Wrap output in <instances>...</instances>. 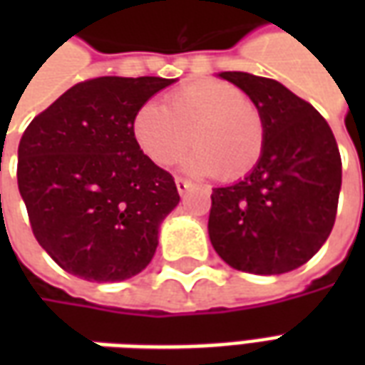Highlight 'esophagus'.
Here are the masks:
<instances>
[{"label":"esophagus","mask_w":365,"mask_h":365,"mask_svg":"<svg viewBox=\"0 0 365 365\" xmlns=\"http://www.w3.org/2000/svg\"><path fill=\"white\" fill-rule=\"evenodd\" d=\"M175 187L180 191V195H185L193 187V183L190 180H185V178H175Z\"/></svg>","instance_id":"34e87169"}]
</instances>
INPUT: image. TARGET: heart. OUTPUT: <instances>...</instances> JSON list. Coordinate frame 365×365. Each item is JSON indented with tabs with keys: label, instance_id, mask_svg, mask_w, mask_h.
Here are the masks:
<instances>
[{
	"label": "heart",
	"instance_id": "heart-1",
	"mask_svg": "<svg viewBox=\"0 0 365 365\" xmlns=\"http://www.w3.org/2000/svg\"><path fill=\"white\" fill-rule=\"evenodd\" d=\"M133 136L156 166H174L191 144L183 168L195 175L238 180L260 162L266 127L260 109L225 82L203 80L182 86L164 107L144 103L135 113Z\"/></svg>",
	"mask_w": 365,
	"mask_h": 365
}]
</instances>
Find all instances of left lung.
Wrapping results in <instances>:
<instances>
[{
  "instance_id": "1",
  "label": "left lung",
  "mask_w": 365,
  "mask_h": 365,
  "mask_svg": "<svg viewBox=\"0 0 365 365\" xmlns=\"http://www.w3.org/2000/svg\"><path fill=\"white\" fill-rule=\"evenodd\" d=\"M260 109L266 144L242 182L211 193L209 238L230 268L277 275L303 266L334 227L342 160L329 123L269 78L221 72Z\"/></svg>"
}]
</instances>
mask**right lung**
Returning a JSON list of instances; mask_svg holds the SVG:
<instances>
[{
    "mask_svg": "<svg viewBox=\"0 0 365 365\" xmlns=\"http://www.w3.org/2000/svg\"><path fill=\"white\" fill-rule=\"evenodd\" d=\"M175 80L103 76L76 83L19 143L17 183L33 235L68 274L123 282L140 274L180 203L170 172L133 136L135 113Z\"/></svg>",
    "mask_w": 365,
    "mask_h": 365,
    "instance_id": "obj_1",
    "label": "right lung"
}]
</instances>
